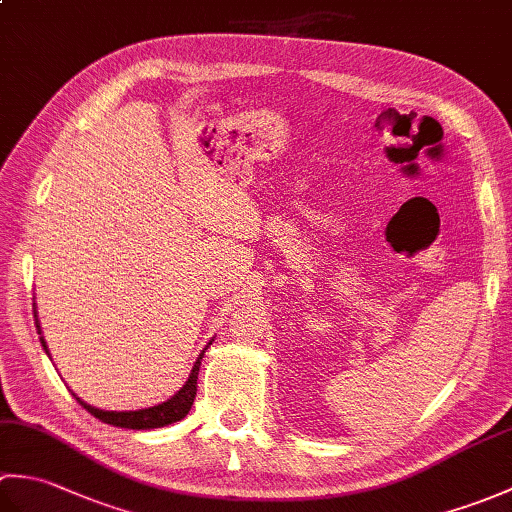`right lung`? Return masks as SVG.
<instances>
[{
  "label": "right lung",
  "mask_w": 512,
  "mask_h": 512,
  "mask_svg": "<svg viewBox=\"0 0 512 512\" xmlns=\"http://www.w3.org/2000/svg\"><path fill=\"white\" fill-rule=\"evenodd\" d=\"M35 317H37V310H35ZM39 328V323H37ZM41 334V328H39ZM41 345L43 350L48 352L46 341H43L41 336ZM211 345V343H209ZM206 345V347H209ZM204 347V350H206ZM204 350L200 352L198 361L193 363L191 374L187 378V383L180 387V391L176 396H171L167 402H160L156 407H147V409H138V411H105V409H96L88 402L81 400L76 394H72L76 398V402L85 409L90 411L94 418H99L105 424H114V427H123V429H160V427H167V424H173L182 420L187 413L191 411V405L195 400V391H198V372H200V361L204 358Z\"/></svg>",
  "instance_id": "right-lung-1"
}]
</instances>
